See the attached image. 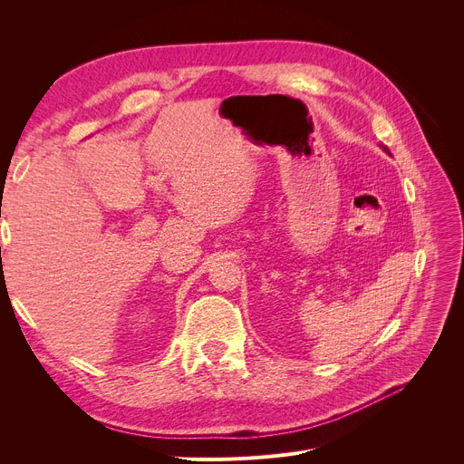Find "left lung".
<instances>
[{"mask_svg": "<svg viewBox=\"0 0 464 464\" xmlns=\"http://www.w3.org/2000/svg\"><path fill=\"white\" fill-rule=\"evenodd\" d=\"M380 149L385 152V154H392V152H389V149H387V146L385 144H380Z\"/></svg>", "mask_w": 464, "mask_h": 464, "instance_id": "obj_1", "label": "left lung"}]
</instances>
